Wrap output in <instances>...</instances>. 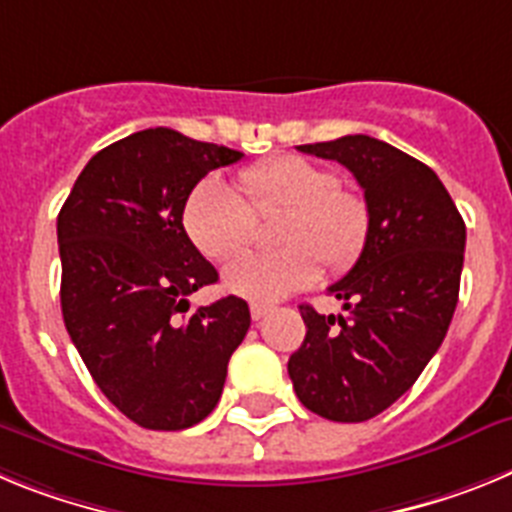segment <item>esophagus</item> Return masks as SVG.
Listing matches in <instances>:
<instances>
[{"label": "esophagus", "instance_id": "obj_1", "mask_svg": "<svg viewBox=\"0 0 512 512\" xmlns=\"http://www.w3.org/2000/svg\"><path fill=\"white\" fill-rule=\"evenodd\" d=\"M271 310H274V305H269V302H253V305H251V318L253 320H261V318H266V315H269Z\"/></svg>", "mask_w": 512, "mask_h": 512}]
</instances>
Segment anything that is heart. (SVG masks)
Listing matches in <instances>:
<instances>
[{
	"label": "heart",
	"instance_id": "obj_1",
	"mask_svg": "<svg viewBox=\"0 0 512 512\" xmlns=\"http://www.w3.org/2000/svg\"><path fill=\"white\" fill-rule=\"evenodd\" d=\"M338 176L302 156H277L238 174V192L205 179L184 205V230L212 261L246 251L256 217L282 210L274 243L279 251L243 256L223 271V287L253 302H271L318 279L320 259L343 271L361 256L369 238V207L359 194L338 187Z\"/></svg>",
	"mask_w": 512,
	"mask_h": 512
}]
</instances>
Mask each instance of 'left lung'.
I'll list each match as a JSON object with an SVG mask.
<instances>
[{"mask_svg":"<svg viewBox=\"0 0 512 512\" xmlns=\"http://www.w3.org/2000/svg\"><path fill=\"white\" fill-rule=\"evenodd\" d=\"M297 148L356 176L369 238L354 269L328 289L348 315L325 318L300 305L307 333L287 372L307 410L361 423L405 395L446 338L467 228L433 169L384 140L343 135Z\"/></svg>","mask_w":512,"mask_h":512,"instance_id":"left-lung-1","label":"left lung"}]
</instances>
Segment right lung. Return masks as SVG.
I'll use <instances>...</instances> for the list:
<instances>
[{
  "label": "right lung",
  "instance_id": "obj_1",
  "mask_svg": "<svg viewBox=\"0 0 512 512\" xmlns=\"http://www.w3.org/2000/svg\"><path fill=\"white\" fill-rule=\"evenodd\" d=\"M241 158L171 128L140 130L92 156L58 212L63 323L104 397L140 428L205 420L251 325L233 295L189 312L217 271L182 223L202 176Z\"/></svg>",
  "mask_w": 512,
  "mask_h": 512
}]
</instances>
